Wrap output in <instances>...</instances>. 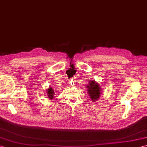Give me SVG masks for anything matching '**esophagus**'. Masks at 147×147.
<instances>
[{"label": "esophagus", "instance_id": "esophagus-1", "mask_svg": "<svg viewBox=\"0 0 147 147\" xmlns=\"http://www.w3.org/2000/svg\"><path fill=\"white\" fill-rule=\"evenodd\" d=\"M71 82H73V83L74 84V80H73V79L71 80Z\"/></svg>", "mask_w": 147, "mask_h": 147}]
</instances>
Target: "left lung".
<instances>
[{
	"instance_id": "8db88e82",
	"label": "left lung",
	"mask_w": 147,
	"mask_h": 147,
	"mask_svg": "<svg viewBox=\"0 0 147 147\" xmlns=\"http://www.w3.org/2000/svg\"><path fill=\"white\" fill-rule=\"evenodd\" d=\"M101 90V87L94 80L90 82V84H88V93L91 100L95 101L98 100L99 97L100 96Z\"/></svg>"
}]
</instances>
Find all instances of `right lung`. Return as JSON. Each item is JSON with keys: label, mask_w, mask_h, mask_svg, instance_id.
<instances>
[{"label": "right lung", "mask_w": 147, "mask_h": 147, "mask_svg": "<svg viewBox=\"0 0 147 147\" xmlns=\"http://www.w3.org/2000/svg\"><path fill=\"white\" fill-rule=\"evenodd\" d=\"M47 96H48V98H49L50 99L52 100V99L54 98V91L53 88H49V89L47 90Z\"/></svg>", "instance_id": "obj_1"}]
</instances>
